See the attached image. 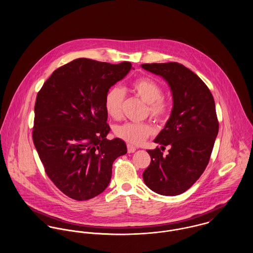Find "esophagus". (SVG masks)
Masks as SVG:
<instances>
[{"label":"esophagus","instance_id":"1","mask_svg":"<svg viewBox=\"0 0 253 253\" xmlns=\"http://www.w3.org/2000/svg\"><path fill=\"white\" fill-rule=\"evenodd\" d=\"M127 152L128 153H133V152H135V150H136V148L134 147V146H132V145L127 144Z\"/></svg>","mask_w":253,"mask_h":253}]
</instances>
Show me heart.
<instances>
[{"label": "heart", "mask_w": 253, "mask_h": 253, "mask_svg": "<svg viewBox=\"0 0 253 253\" xmlns=\"http://www.w3.org/2000/svg\"><path fill=\"white\" fill-rule=\"evenodd\" d=\"M130 90L147 103V111L153 120L161 123L168 119L171 106L169 101L163 97V87L157 81L148 77L139 78L131 83ZM125 98L126 93L123 88L113 86L109 89L104 105L110 117L118 120L123 116ZM153 131V127L149 124L128 123L118 126L115 133L127 143L139 145L143 143Z\"/></svg>", "instance_id": "obj_1"}]
</instances>
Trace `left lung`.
I'll list each match as a JSON object with an SVG mask.
<instances>
[{
	"instance_id": "obj_1",
	"label": "left lung",
	"mask_w": 253,
	"mask_h": 253,
	"mask_svg": "<svg viewBox=\"0 0 253 253\" xmlns=\"http://www.w3.org/2000/svg\"><path fill=\"white\" fill-rule=\"evenodd\" d=\"M141 67L162 76L173 97L170 118L154 140L162 150L169 146V154L164 156L160 148L147 150L151 163L143 180L160 195H180L209 165L219 129L214 99L208 85L180 63H148Z\"/></svg>"
}]
</instances>
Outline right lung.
Here are the masks:
<instances>
[{
    "mask_svg": "<svg viewBox=\"0 0 253 253\" xmlns=\"http://www.w3.org/2000/svg\"><path fill=\"white\" fill-rule=\"evenodd\" d=\"M130 68L127 61L78 58L57 68L37 94L33 142L46 175L73 200L101 194L111 180L113 163L126 154L122 139L106 138L104 100Z\"/></svg>",
    "mask_w": 253,
    "mask_h": 253,
    "instance_id": "add662e5",
    "label": "right lung"
}]
</instances>
